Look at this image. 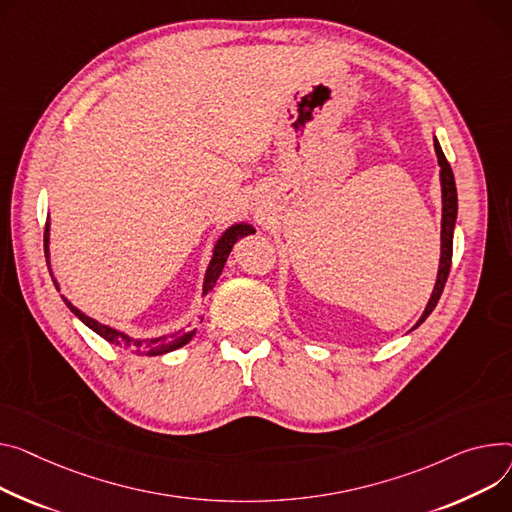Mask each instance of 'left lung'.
<instances>
[{"mask_svg": "<svg viewBox=\"0 0 512 512\" xmlns=\"http://www.w3.org/2000/svg\"><path fill=\"white\" fill-rule=\"evenodd\" d=\"M434 150L438 156V164H440V185H442V230H440V265H438V278L432 290V296L426 304V311L420 317V321L416 323L422 325L426 321V317L434 311V306L445 290L449 271H451V259H453V230H455V220H457V187H455V177L451 164L447 162L445 154H442L438 142L434 140Z\"/></svg>", "mask_w": 512, "mask_h": 512, "instance_id": "obj_1", "label": "left lung"}]
</instances>
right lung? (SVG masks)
<instances>
[{"label": "right lung", "instance_id": "right-lung-1", "mask_svg": "<svg viewBox=\"0 0 512 512\" xmlns=\"http://www.w3.org/2000/svg\"><path fill=\"white\" fill-rule=\"evenodd\" d=\"M255 230L249 226V224H234L232 228H228L224 234H222V238L220 241L216 243V249H214V257H212V261H210V267H208V271H206V280H203V294H208L214 286H216V282H218V278H220V274H222V269H224V263H226V259H228V255H230V251H232V247H234V243L238 241V238H243V236H247V234H253ZM43 241H45V259H47V263H49V220H47V224H45V234H43ZM63 302L70 306V311L84 323V325H88L94 333H98L100 337H105L107 342H111V344H125V346H131V344H135L138 348H144V350H148V354L150 356H158V354H166V352H170V350H177V348H181V346H185L189 339L195 335V329L193 331H189V333H181V331H177V333H173V335H164V337H156V339H150V342H146V344H142V342H133L131 337H127L125 333H121V331H115V329H111V327H107V325H100V323H96L94 319H90V317H86L84 313H80L76 306L72 304V302H67L65 298H63Z\"/></svg>", "mask_w": 512, "mask_h": 512}]
</instances>
